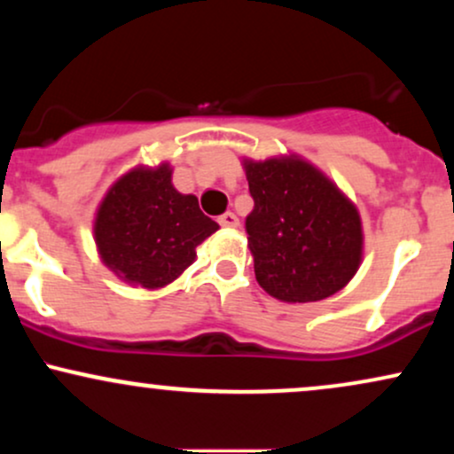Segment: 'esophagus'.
<instances>
[{
    "label": "esophagus",
    "instance_id": "esophagus-1",
    "mask_svg": "<svg viewBox=\"0 0 454 454\" xmlns=\"http://www.w3.org/2000/svg\"><path fill=\"white\" fill-rule=\"evenodd\" d=\"M217 223H220V226H223V228H237L239 226V220H237V215H234V213H223V215H220L217 217Z\"/></svg>",
    "mask_w": 454,
    "mask_h": 454
}]
</instances>
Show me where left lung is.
I'll return each instance as SVG.
<instances>
[{"mask_svg":"<svg viewBox=\"0 0 454 454\" xmlns=\"http://www.w3.org/2000/svg\"><path fill=\"white\" fill-rule=\"evenodd\" d=\"M243 166L254 198L245 231L258 284L286 303L340 293L363 258L356 207L299 155Z\"/></svg>","mask_w":454,"mask_h":454,"instance_id":"8db88e82","label":"left lung"}]
</instances>
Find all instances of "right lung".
I'll list each match as a JSON object with an SVG mask.
<instances>
[{"label": "right lung", "instance_id": "add662e5", "mask_svg": "<svg viewBox=\"0 0 454 454\" xmlns=\"http://www.w3.org/2000/svg\"><path fill=\"white\" fill-rule=\"evenodd\" d=\"M217 228L196 196L175 190L173 168L160 164L129 170L106 192L93 234L102 262L117 278L155 290L179 278Z\"/></svg>", "mask_w": 454, "mask_h": 454}]
</instances>
